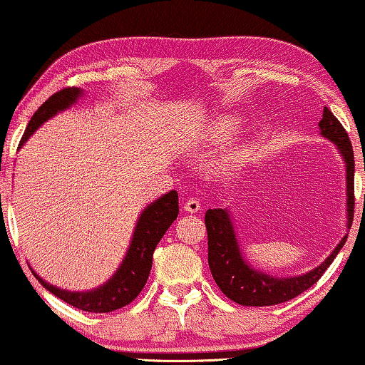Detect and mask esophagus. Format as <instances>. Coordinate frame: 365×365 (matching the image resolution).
Returning <instances> with one entry per match:
<instances>
[{
  "mask_svg": "<svg viewBox=\"0 0 365 365\" xmlns=\"http://www.w3.org/2000/svg\"><path fill=\"white\" fill-rule=\"evenodd\" d=\"M184 209H186L187 212H197L199 209H201V204H199L197 199L194 197H189L184 201Z\"/></svg>",
  "mask_w": 365,
  "mask_h": 365,
  "instance_id": "obj_1",
  "label": "esophagus"
}]
</instances>
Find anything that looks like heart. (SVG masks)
I'll list each match as a JSON object with an SVG mask.
<instances>
[{"label":"heart","instance_id":"1","mask_svg":"<svg viewBox=\"0 0 365 365\" xmlns=\"http://www.w3.org/2000/svg\"><path fill=\"white\" fill-rule=\"evenodd\" d=\"M232 129H234V126L231 123H221L217 126V133L221 134V136H229V134L232 133Z\"/></svg>","mask_w":365,"mask_h":365}]
</instances>
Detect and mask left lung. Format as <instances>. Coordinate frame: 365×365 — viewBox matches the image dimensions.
<instances>
[{"instance_id":"8db88e82","label":"left lung","mask_w":365,"mask_h":365,"mask_svg":"<svg viewBox=\"0 0 365 365\" xmlns=\"http://www.w3.org/2000/svg\"><path fill=\"white\" fill-rule=\"evenodd\" d=\"M319 129L324 138L336 144L346 163L347 227L351 229L354 219V151L351 139L339 119L327 108H324ZM204 221L207 229V262L214 281L224 296L231 301L252 307L274 306V304L291 301L312 287L331 266L347 239L346 234L331 256L312 271L296 277H274L252 269L244 261L227 209H207Z\"/></svg>"}]
</instances>
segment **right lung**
<instances>
[{
    "instance_id": "obj_1",
    "label": "right lung",
    "mask_w": 365,
    "mask_h": 365,
    "mask_svg": "<svg viewBox=\"0 0 365 365\" xmlns=\"http://www.w3.org/2000/svg\"><path fill=\"white\" fill-rule=\"evenodd\" d=\"M83 94V89L79 88H64L61 91L54 93L51 98H48L38 111L33 114L31 121L28 123L26 131H24L19 146L26 143V139L41 126L44 121L53 118L54 114L73 106L78 101V98ZM179 214L178 192L169 191L149 204L141 212L138 219L136 229H134L131 246L128 249L126 257L116 274L109 279L106 284L99 286L94 291L88 292H71L63 291L56 286L43 281L36 272L33 271L34 277L43 284L44 289L61 299V301L71 304L73 307L81 309L86 312H111L116 309L128 306L138 297V294L143 291L144 284L148 281L149 272L153 267V252L156 249L158 242L166 234L169 226L176 221Z\"/></svg>"
}]
</instances>
